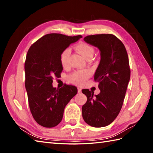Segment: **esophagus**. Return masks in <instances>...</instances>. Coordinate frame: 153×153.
Listing matches in <instances>:
<instances>
[{
  "label": "esophagus",
  "mask_w": 153,
  "mask_h": 153,
  "mask_svg": "<svg viewBox=\"0 0 153 153\" xmlns=\"http://www.w3.org/2000/svg\"><path fill=\"white\" fill-rule=\"evenodd\" d=\"M77 91H78V93H81V91H82V89L78 87V88H77Z\"/></svg>",
  "instance_id": "obj_1"
}]
</instances>
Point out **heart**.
<instances>
[{
    "label": "heart",
    "instance_id": "obj_1",
    "mask_svg": "<svg viewBox=\"0 0 153 153\" xmlns=\"http://www.w3.org/2000/svg\"><path fill=\"white\" fill-rule=\"evenodd\" d=\"M76 49L87 59L92 57L94 54L93 47L86 43H79L76 46ZM70 55V48H66L61 52L60 54V62L63 67H67L69 65V58ZM90 71L87 70H77L74 71L69 76L70 82L77 85H82L90 76Z\"/></svg>",
    "mask_w": 153,
    "mask_h": 153
}]
</instances>
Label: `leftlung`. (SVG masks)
I'll return each mask as SVG.
<instances>
[{"instance_id": "left-lung-1", "label": "left lung", "mask_w": 153, "mask_h": 153, "mask_svg": "<svg viewBox=\"0 0 153 153\" xmlns=\"http://www.w3.org/2000/svg\"><path fill=\"white\" fill-rule=\"evenodd\" d=\"M83 40L100 51V61L94 76L100 93L94 95L91 91L82 90L87 97L82 116L87 124L101 128L110 124L121 110L130 79L128 55L124 45L112 34L88 35Z\"/></svg>"}]
</instances>
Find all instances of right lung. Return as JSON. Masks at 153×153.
Masks as SVG:
<instances>
[{"label":"right lung","mask_w":153,"mask_h":153,"mask_svg":"<svg viewBox=\"0 0 153 153\" xmlns=\"http://www.w3.org/2000/svg\"><path fill=\"white\" fill-rule=\"evenodd\" d=\"M82 38L60 33L44 35L31 45L25 62V81L29 106L34 120L45 128L56 126L62 119L65 106L76 95V87H53V79L63 70L61 52Z\"/></svg>","instance_id":"right-lung-1"}]
</instances>
